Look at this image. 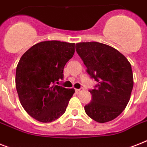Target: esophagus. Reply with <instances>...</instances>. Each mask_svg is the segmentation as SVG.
<instances>
[{
  "instance_id": "obj_1",
  "label": "esophagus",
  "mask_w": 147,
  "mask_h": 147,
  "mask_svg": "<svg viewBox=\"0 0 147 147\" xmlns=\"http://www.w3.org/2000/svg\"><path fill=\"white\" fill-rule=\"evenodd\" d=\"M82 90H83V88H80V89H76V93H80V92H82Z\"/></svg>"
}]
</instances>
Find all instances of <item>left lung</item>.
<instances>
[{"label":"left lung","instance_id":"8db88e82","mask_svg":"<svg viewBox=\"0 0 147 147\" xmlns=\"http://www.w3.org/2000/svg\"><path fill=\"white\" fill-rule=\"evenodd\" d=\"M87 72L98 84L89 90L92 100L84 107L88 116L99 123L119 116L130 100L134 85L131 63L116 49L102 43L76 45Z\"/></svg>","mask_w":147,"mask_h":147}]
</instances>
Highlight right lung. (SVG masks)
<instances>
[{
    "instance_id": "add662e5",
    "label": "right lung",
    "mask_w": 147,
    "mask_h": 147,
    "mask_svg": "<svg viewBox=\"0 0 147 147\" xmlns=\"http://www.w3.org/2000/svg\"><path fill=\"white\" fill-rule=\"evenodd\" d=\"M74 53L75 43L45 40L33 45L20 58L16 88L24 109L37 121L51 122L65 112L75 90L55 83L63 79L64 66Z\"/></svg>"
}]
</instances>
